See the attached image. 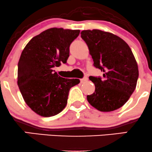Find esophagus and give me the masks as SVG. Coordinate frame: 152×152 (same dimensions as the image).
<instances>
[{
	"instance_id": "obj_1",
	"label": "esophagus",
	"mask_w": 152,
	"mask_h": 152,
	"mask_svg": "<svg viewBox=\"0 0 152 152\" xmlns=\"http://www.w3.org/2000/svg\"><path fill=\"white\" fill-rule=\"evenodd\" d=\"M87 81H88V78L87 77H84L83 78H81V80H80V81H81V83H85V82H86Z\"/></svg>"
}]
</instances>
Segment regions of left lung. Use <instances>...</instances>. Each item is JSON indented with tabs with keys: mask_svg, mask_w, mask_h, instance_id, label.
Returning <instances> with one entry per match:
<instances>
[{
	"mask_svg": "<svg viewBox=\"0 0 152 152\" xmlns=\"http://www.w3.org/2000/svg\"><path fill=\"white\" fill-rule=\"evenodd\" d=\"M94 66L104 72L103 78L90 76L95 91L87 96L100 111H112L124 105L137 86L139 69L130 47L121 38L98 29L82 31Z\"/></svg>",
	"mask_w": 152,
	"mask_h": 152,
	"instance_id": "left-lung-1",
	"label": "left lung"
}]
</instances>
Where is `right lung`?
Segmentation results:
<instances>
[{
	"mask_svg": "<svg viewBox=\"0 0 152 152\" xmlns=\"http://www.w3.org/2000/svg\"><path fill=\"white\" fill-rule=\"evenodd\" d=\"M79 30L52 28L34 36L27 43L18 64V86L24 101L35 113L49 117L67 104L71 87L77 78H64L53 69L66 64L71 43Z\"/></svg>",
	"mask_w": 152,
	"mask_h": 152,
	"instance_id": "add662e5",
	"label": "right lung"
}]
</instances>
